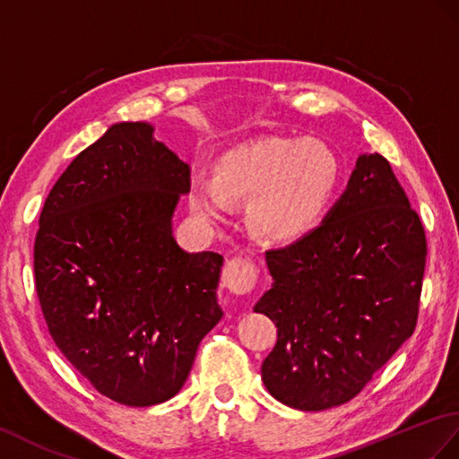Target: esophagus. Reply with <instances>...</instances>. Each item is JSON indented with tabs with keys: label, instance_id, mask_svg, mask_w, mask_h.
I'll return each instance as SVG.
<instances>
[{
	"label": "esophagus",
	"instance_id": "obj_1",
	"mask_svg": "<svg viewBox=\"0 0 459 459\" xmlns=\"http://www.w3.org/2000/svg\"><path fill=\"white\" fill-rule=\"evenodd\" d=\"M258 283V268L248 258H232L222 270V287L232 295H248Z\"/></svg>",
	"mask_w": 459,
	"mask_h": 459
}]
</instances>
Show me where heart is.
<instances>
[{
  "instance_id": "obj_1",
  "label": "heart",
  "mask_w": 459,
  "mask_h": 459,
  "mask_svg": "<svg viewBox=\"0 0 459 459\" xmlns=\"http://www.w3.org/2000/svg\"><path fill=\"white\" fill-rule=\"evenodd\" d=\"M340 179V160L316 138L262 136L222 152L211 178L189 179V205L209 221H225L248 199L250 229L268 242H293L311 232Z\"/></svg>"
}]
</instances>
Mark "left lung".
Returning a JSON list of instances; mask_svg holds the SVG:
<instances>
[{
    "instance_id": "8db88e82",
    "label": "left lung",
    "mask_w": 459,
    "mask_h": 459,
    "mask_svg": "<svg viewBox=\"0 0 459 459\" xmlns=\"http://www.w3.org/2000/svg\"><path fill=\"white\" fill-rule=\"evenodd\" d=\"M265 262L273 283L254 311L275 323L278 342L262 379L287 407L354 399L414 333L424 227L381 154H361L321 225Z\"/></svg>"
}]
</instances>
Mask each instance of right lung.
I'll return each instance as SVG.
<instances>
[{
    "label": "right lung",
    "instance_id": "1",
    "mask_svg": "<svg viewBox=\"0 0 459 459\" xmlns=\"http://www.w3.org/2000/svg\"><path fill=\"white\" fill-rule=\"evenodd\" d=\"M148 123H117L66 168L42 207L35 285L70 364L126 407L184 387L222 311V255L178 247L172 217L189 166Z\"/></svg>",
    "mask_w": 459,
    "mask_h": 459
}]
</instances>
